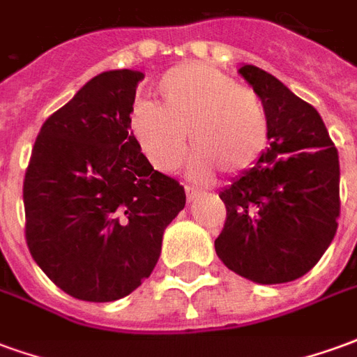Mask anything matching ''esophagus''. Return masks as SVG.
Masks as SVG:
<instances>
[{
    "label": "esophagus",
    "mask_w": 357,
    "mask_h": 357,
    "mask_svg": "<svg viewBox=\"0 0 357 357\" xmlns=\"http://www.w3.org/2000/svg\"><path fill=\"white\" fill-rule=\"evenodd\" d=\"M185 195H187V201L191 202L195 197H199V195H201V189H197V187H191V185H185Z\"/></svg>",
    "instance_id": "esophagus-1"
}]
</instances>
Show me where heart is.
I'll use <instances>...</instances> for the list:
<instances>
[{
  "mask_svg": "<svg viewBox=\"0 0 357 357\" xmlns=\"http://www.w3.org/2000/svg\"><path fill=\"white\" fill-rule=\"evenodd\" d=\"M158 105L141 101L130 110V132L156 170L178 168L191 147V174L204 181L214 168L250 170L266 151L269 120L260 95L202 63L170 68L156 82Z\"/></svg>",
  "mask_w": 357,
  "mask_h": 357,
  "instance_id": "obj_1",
  "label": "heart"
}]
</instances>
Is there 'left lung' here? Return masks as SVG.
I'll return each instance as SVG.
<instances>
[{"label": "left lung", "mask_w": 357, "mask_h": 357, "mask_svg": "<svg viewBox=\"0 0 357 357\" xmlns=\"http://www.w3.org/2000/svg\"><path fill=\"white\" fill-rule=\"evenodd\" d=\"M239 74L260 95L269 147L220 193L227 218L216 255L237 275L289 283L319 262L337 233L340 166L319 112L255 65Z\"/></svg>", "instance_id": "left-lung-1"}]
</instances>
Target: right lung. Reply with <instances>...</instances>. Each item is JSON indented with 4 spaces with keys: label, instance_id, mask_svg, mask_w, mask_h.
Wrapping results in <instances>:
<instances>
[{
    "label": "right lung",
    "instance_id": "1",
    "mask_svg": "<svg viewBox=\"0 0 357 357\" xmlns=\"http://www.w3.org/2000/svg\"><path fill=\"white\" fill-rule=\"evenodd\" d=\"M139 70H109L53 112L36 137L22 199L26 243L61 291L124 298L155 269L185 191L156 172L130 132Z\"/></svg>",
    "mask_w": 357,
    "mask_h": 357
}]
</instances>
